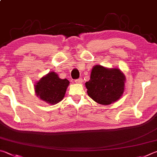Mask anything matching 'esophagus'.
I'll use <instances>...</instances> for the list:
<instances>
[{
	"label": "esophagus",
	"instance_id": "esophagus-1",
	"mask_svg": "<svg viewBox=\"0 0 157 157\" xmlns=\"http://www.w3.org/2000/svg\"><path fill=\"white\" fill-rule=\"evenodd\" d=\"M74 82H75V83H77V84H81V83H83V79H82V78L76 79V80L74 81Z\"/></svg>",
	"mask_w": 157,
	"mask_h": 157
}]
</instances>
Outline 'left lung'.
Returning a JSON list of instances; mask_svg holds the SVG:
<instances>
[{
  "mask_svg": "<svg viewBox=\"0 0 157 157\" xmlns=\"http://www.w3.org/2000/svg\"><path fill=\"white\" fill-rule=\"evenodd\" d=\"M125 76L119 68H108L97 65L93 67L90 79L86 83L87 92L95 102L110 105L122 97Z\"/></svg>",
  "mask_w": 157,
  "mask_h": 157,
  "instance_id": "left-lung-1",
  "label": "left lung"
}]
</instances>
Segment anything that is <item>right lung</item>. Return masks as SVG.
<instances>
[{
    "instance_id": "right-lung-1",
    "label": "right lung",
    "mask_w": 157,
    "mask_h": 157,
    "mask_svg": "<svg viewBox=\"0 0 157 157\" xmlns=\"http://www.w3.org/2000/svg\"><path fill=\"white\" fill-rule=\"evenodd\" d=\"M69 84L67 78H60L56 72L51 71L36 83L34 91L40 100L55 105L63 99Z\"/></svg>"
}]
</instances>
